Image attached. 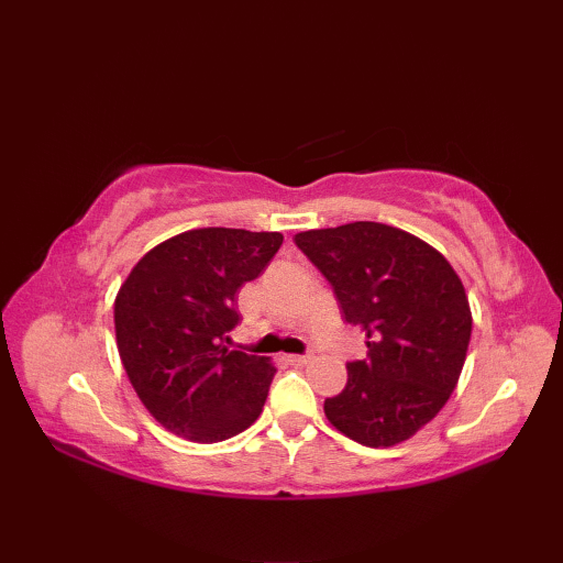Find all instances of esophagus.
Listing matches in <instances>:
<instances>
[{
    "label": "esophagus",
    "instance_id": "esophagus-1",
    "mask_svg": "<svg viewBox=\"0 0 563 563\" xmlns=\"http://www.w3.org/2000/svg\"><path fill=\"white\" fill-rule=\"evenodd\" d=\"M309 361H312V357H309V355H288V363L290 365H307Z\"/></svg>",
    "mask_w": 563,
    "mask_h": 563
}]
</instances>
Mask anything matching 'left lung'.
<instances>
[{
  "mask_svg": "<svg viewBox=\"0 0 563 563\" xmlns=\"http://www.w3.org/2000/svg\"><path fill=\"white\" fill-rule=\"evenodd\" d=\"M324 273L367 357L324 401L329 423L367 448H391L433 421L457 387L472 339L460 275L438 249L382 222L295 234Z\"/></svg>",
  "mask_w": 563,
  "mask_h": 563,
  "instance_id": "obj_1",
  "label": "left lung"
}]
</instances>
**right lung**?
Returning <instances> with one entry per match:
<instances>
[{"label":"right lung","mask_w":563,"mask_h":563,"mask_svg":"<svg viewBox=\"0 0 563 563\" xmlns=\"http://www.w3.org/2000/svg\"><path fill=\"white\" fill-rule=\"evenodd\" d=\"M280 244V232L188 230L150 249L118 290L115 343L130 385L178 438L220 442L261 416L275 367L224 339L239 321V288Z\"/></svg>","instance_id":"obj_1"}]
</instances>
